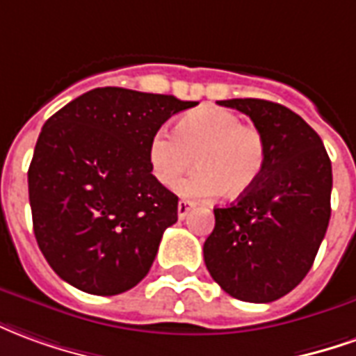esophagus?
<instances>
[{"mask_svg": "<svg viewBox=\"0 0 356 356\" xmlns=\"http://www.w3.org/2000/svg\"><path fill=\"white\" fill-rule=\"evenodd\" d=\"M191 209H193V203H191V201L180 199V201H178V218H186Z\"/></svg>", "mask_w": 356, "mask_h": 356, "instance_id": "1", "label": "esophagus"}]
</instances>
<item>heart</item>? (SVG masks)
I'll return each mask as SVG.
<instances>
[{"instance_id": "1", "label": "heart", "mask_w": 356, "mask_h": 356, "mask_svg": "<svg viewBox=\"0 0 356 356\" xmlns=\"http://www.w3.org/2000/svg\"><path fill=\"white\" fill-rule=\"evenodd\" d=\"M147 161L165 188H174L197 163V170L178 186L184 197L207 199L222 191L241 197L263 176L266 142L259 128L241 124L234 111L201 107L178 118L174 132L163 128L153 134Z\"/></svg>"}]
</instances>
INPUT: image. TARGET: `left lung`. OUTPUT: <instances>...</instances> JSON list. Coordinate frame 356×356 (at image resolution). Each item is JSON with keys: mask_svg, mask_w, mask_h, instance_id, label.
<instances>
[{"mask_svg": "<svg viewBox=\"0 0 356 356\" xmlns=\"http://www.w3.org/2000/svg\"><path fill=\"white\" fill-rule=\"evenodd\" d=\"M253 120L266 142L261 180L224 209H214L205 239L207 270L224 291L247 303H270L311 270L330 222L332 163L299 115L266 99H226Z\"/></svg>", "mask_w": 356, "mask_h": 356, "instance_id": "left-lung-1", "label": "left lung"}]
</instances>
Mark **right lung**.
Returning a JSON list of instances; mask_svg holds the SVG:
<instances>
[{"label": "right lung", "mask_w": 356, "mask_h": 356, "mask_svg": "<svg viewBox=\"0 0 356 356\" xmlns=\"http://www.w3.org/2000/svg\"><path fill=\"white\" fill-rule=\"evenodd\" d=\"M197 102L124 88H95L57 111L29 168L38 247L55 274L93 295L140 284L178 197L151 174L153 134Z\"/></svg>", "instance_id": "right-lung-1"}]
</instances>
